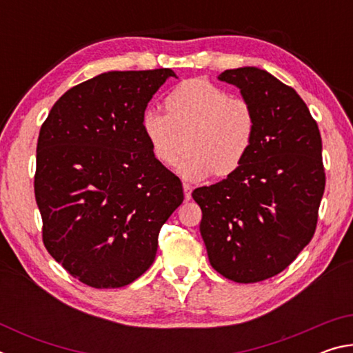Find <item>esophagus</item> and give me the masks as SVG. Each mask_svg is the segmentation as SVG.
<instances>
[{"instance_id": "1", "label": "esophagus", "mask_w": 353, "mask_h": 353, "mask_svg": "<svg viewBox=\"0 0 353 353\" xmlns=\"http://www.w3.org/2000/svg\"><path fill=\"white\" fill-rule=\"evenodd\" d=\"M183 194H185V199H187V201L191 199V187L188 183H183Z\"/></svg>"}]
</instances>
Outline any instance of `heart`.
<instances>
[{
  "mask_svg": "<svg viewBox=\"0 0 353 353\" xmlns=\"http://www.w3.org/2000/svg\"><path fill=\"white\" fill-rule=\"evenodd\" d=\"M166 112L146 109L141 128L154 159L172 165L183 149L177 172L202 181L213 172L227 176L248 157L256 132V117L249 101L232 97L205 79L185 81L165 99Z\"/></svg>",
  "mask_w": 353,
  "mask_h": 353,
  "instance_id": "heart-1",
  "label": "heart"
}]
</instances>
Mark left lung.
<instances>
[{
  "label": "left lung",
  "mask_w": 353,
  "mask_h": 353,
  "mask_svg": "<svg viewBox=\"0 0 353 353\" xmlns=\"http://www.w3.org/2000/svg\"><path fill=\"white\" fill-rule=\"evenodd\" d=\"M254 107L248 157L223 181L193 191L201 235L221 276L255 283L277 276L312 241L325 188L318 124L294 88L265 70H225Z\"/></svg>",
  "instance_id": "1"
}]
</instances>
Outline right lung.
<instances>
[{"mask_svg":"<svg viewBox=\"0 0 353 353\" xmlns=\"http://www.w3.org/2000/svg\"><path fill=\"white\" fill-rule=\"evenodd\" d=\"M170 68L109 71L65 92L41 124L34 177L43 244L93 288L132 283L154 263L182 182L154 159L141 117Z\"/></svg>","mask_w":353,"mask_h":353,"instance_id":"1","label":"right lung"}]
</instances>
